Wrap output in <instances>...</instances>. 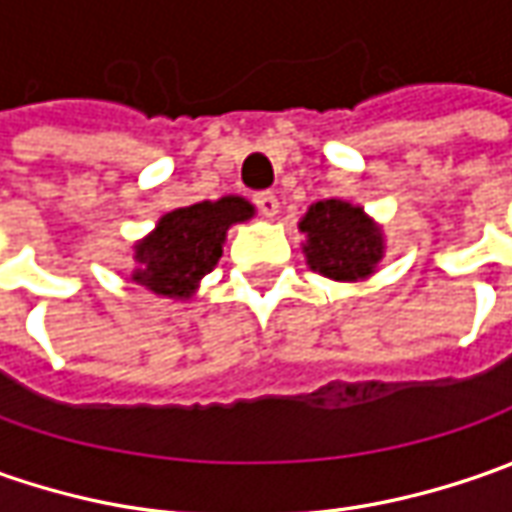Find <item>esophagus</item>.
Returning <instances> with one entry per match:
<instances>
[{"label":"esophagus","instance_id":"1","mask_svg":"<svg viewBox=\"0 0 512 512\" xmlns=\"http://www.w3.org/2000/svg\"><path fill=\"white\" fill-rule=\"evenodd\" d=\"M253 202H256V207H259V213H262V216H267V219H273V216L279 213V199H276L270 190L256 193V199H253Z\"/></svg>","mask_w":512,"mask_h":512}]
</instances>
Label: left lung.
Returning <instances> with one entry per match:
<instances>
[{"label":"left lung","instance_id":"obj_1","mask_svg":"<svg viewBox=\"0 0 512 512\" xmlns=\"http://www.w3.org/2000/svg\"><path fill=\"white\" fill-rule=\"evenodd\" d=\"M299 227L307 233V265L327 279H364L382 259V233L362 207L325 199L310 205Z\"/></svg>","mask_w":512,"mask_h":512}]
</instances>
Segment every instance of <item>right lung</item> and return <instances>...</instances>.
I'll list each match as a JSON object with an SVG mask.
<instances>
[{
    "mask_svg": "<svg viewBox=\"0 0 512 512\" xmlns=\"http://www.w3.org/2000/svg\"><path fill=\"white\" fill-rule=\"evenodd\" d=\"M250 216L253 207L239 196L173 210L145 242L136 245V259L142 267L133 279L153 293L187 299L199 279L219 262L227 227Z\"/></svg>",
    "mask_w": 512,
    "mask_h": 512,
    "instance_id": "1",
    "label": "right lung"
}]
</instances>
